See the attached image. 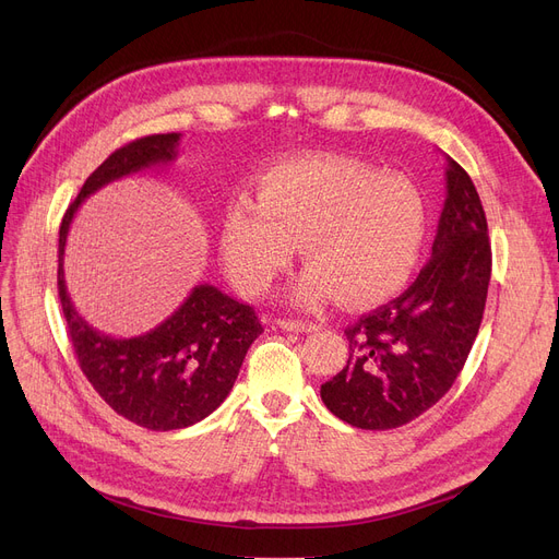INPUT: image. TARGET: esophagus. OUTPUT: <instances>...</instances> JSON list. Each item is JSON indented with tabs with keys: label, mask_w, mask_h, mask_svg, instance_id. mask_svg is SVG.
Wrapping results in <instances>:
<instances>
[{
	"label": "esophagus",
	"mask_w": 559,
	"mask_h": 559,
	"mask_svg": "<svg viewBox=\"0 0 559 559\" xmlns=\"http://www.w3.org/2000/svg\"><path fill=\"white\" fill-rule=\"evenodd\" d=\"M276 326L283 331H295V333H312L319 326L312 321H299V319H276Z\"/></svg>",
	"instance_id": "esophagus-1"
}]
</instances>
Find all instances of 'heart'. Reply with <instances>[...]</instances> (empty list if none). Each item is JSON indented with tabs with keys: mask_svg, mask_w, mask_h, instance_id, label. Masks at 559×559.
Listing matches in <instances>:
<instances>
[{
	"mask_svg": "<svg viewBox=\"0 0 559 559\" xmlns=\"http://www.w3.org/2000/svg\"><path fill=\"white\" fill-rule=\"evenodd\" d=\"M428 235L424 194L403 176L340 158H292L264 171L255 203L235 199L219 249L247 295L267 292L295 245L308 264L297 299L312 306L335 295L350 308L394 297L413 276Z\"/></svg>",
	"mask_w": 559,
	"mask_h": 559,
	"instance_id": "1",
	"label": "heart"
}]
</instances>
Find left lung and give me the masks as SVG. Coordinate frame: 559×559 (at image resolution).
I'll return each instance as SVG.
<instances>
[{
  "instance_id": "1",
  "label": "left lung",
  "mask_w": 559,
  "mask_h": 559,
  "mask_svg": "<svg viewBox=\"0 0 559 559\" xmlns=\"http://www.w3.org/2000/svg\"><path fill=\"white\" fill-rule=\"evenodd\" d=\"M447 201L432 258L401 297L344 331L346 367L321 401L362 430L405 426L442 399L478 335L491 276L487 217L476 186L447 156Z\"/></svg>"
}]
</instances>
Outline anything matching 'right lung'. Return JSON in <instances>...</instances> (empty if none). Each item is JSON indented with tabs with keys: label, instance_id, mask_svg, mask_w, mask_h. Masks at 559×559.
<instances>
[{
	"label": "right lung",
	"instance_id": "add662e5",
	"mask_svg": "<svg viewBox=\"0 0 559 559\" xmlns=\"http://www.w3.org/2000/svg\"><path fill=\"white\" fill-rule=\"evenodd\" d=\"M179 138L181 133L146 135L115 150L87 176L58 230V299L81 371L117 415L163 432L188 428L224 403L249 346L264 331L255 310L203 283L154 331L115 340L74 310L63 278V253L81 201L122 176L174 160Z\"/></svg>",
	"mask_w": 559,
	"mask_h": 559
}]
</instances>
